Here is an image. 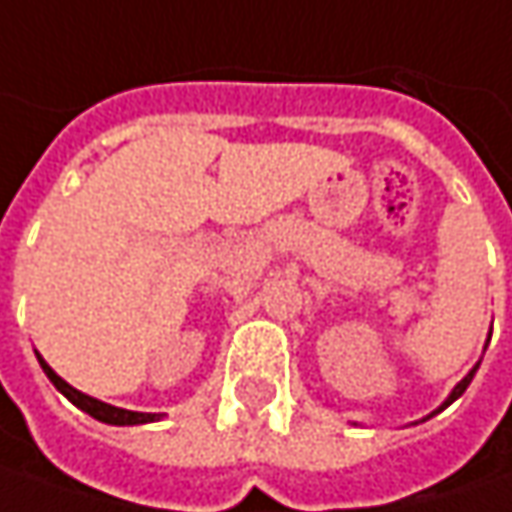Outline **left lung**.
Here are the masks:
<instances>
[{
  "label": "left lung",
  "mask_w": 512,
  "mask_h": 512,
  "mask_svg": "<svg viewBox=\"0 0 512 512\" xmlns=\"http://www.w3.org/2000/svg\"><path fill=\"white\" fill-rule=\"evenodd\" d=\"M478 365H481V362H478ZM478 365H475V368H472V371H469V374H466L464 379H461V382H458V385L452 388V394L446 397V403H443V406L437 408V411H443V408H446V406H452V403H455V400H458V397L464 394L466 388H469V382H472V376H475V371H478ZM437 411H435V414H437Z\"/></svg>",
  "instance_id": "left-lung-1"
}]
</instances>
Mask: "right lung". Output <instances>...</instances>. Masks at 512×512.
Returning <instances> with one entry per match:
<instances>
[{
    "label": "right lung",
    "instance_id": "1",
    "mask_svg": "<svg viewBox=\"0 0 512 512\" xmlns=\"http://www.w3.org/2000/svg\"><path fill=\"white\" fill-rule=\"evenodd\" d=\"M37 359H40V368L46 371V376L54 382V388L63 394V397H69L72 403H75L80 411H86L89 417H95V420H101V423H109V426H138V423H153V420H159V414H144V411H127V408H118V406H109V403H101V400H95V397H89V394H83V391H77L72 388L63 376H57L51 368H48V362L37 353Z\"/></svg>",
    "mask_w": 512,
    "mask_h": 512
}]
</instances>
